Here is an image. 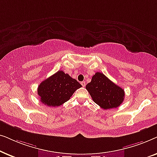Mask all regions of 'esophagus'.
Segmentation results:
<instances>
[{"instance_id":"obj_1","label":"esophagus","mask_w":157,"mask_h":157,"mask_svg":"<svg viewBox=\"0 0 157 157\" xmlns=\"http://www.w3.org/2000/svg\"><path fill=\"white\" fill-rule=\"evenodd\" d=\"M81 84L82 85V86H83V87H84L85 86H86V82H85V81H82V82L81 83Z\"/></svg>"}]
</instances>
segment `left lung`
Instances as JSON below:
<instances>
[{"mask_svg":"<svg viewBox=\"0 0 157 157\" xmlns=\"http://www.w3.org/2000/svg\"><path fill=\"white\" fill-rule=\"evenodd\" d=\"M86 89L94 101L104 109L117 108L124 101L125 96L123 89L100 72L94 75Z\"/></svg>","mask_w":157,"mask_h":157,"instance_id":"obj_1","label":"left lung"}]
</instances>
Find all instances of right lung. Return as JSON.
<instances>
[{
	"label": "right lung",
	"mask_w": 157,
	"mask_h": 157,
	"mask_svg": "<svg viewBox=\"0 0 157 157\" xmlns=\"http://www.w3.org/2000/svg\"><path fill=\"white\" fill-rule=\"evenodd\" d=\"M81 86L76 79L63 71H59L40 83L38 95L45 105L59 106L69 100L73 94Z\"/></svg>",
	"instance_id": "add662e5"
}]
</instances>
